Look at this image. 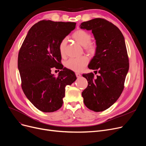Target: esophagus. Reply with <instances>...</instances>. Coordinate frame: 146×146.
Instances as JSON below:
<instances>
[{
	"label": "esophagus",
	"instance_id": "34e87169",
	"mask_svg": "<svg viewBox=\"0 0 146 146\" xmlns=\"http://www.w3.org/2000/svg\"><path fill=\"white\" fill-rule=\"evenodd\" d=\"M76 76L77 78H80L81 76V74L79 73H76Z\"/></svg>",
	"mask_w": 146,
	"mask_h": 146
}]
</instances>
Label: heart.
Returning <instances> with one entry per match:
<instances>
[{"label": "heart", "mask_w": 146, "mask_h": 146, "mask_svg": "<svg viewBox=\"0 0 146 146\" xmlns=\"http://www.w3.org/2000/svg\"><path fill=\"white\" fill-rule=\"evenodd\" d=\"M72 37L82 46H84L86 51L91 54H96L97 51V45L91 42L92 36L88 31L84 30H77L72 34ZM67 39L64 38L62 39L59 45V52L61 56L65 54V49ZM89 59L86 56H82L79 58H72L69 59L65 62V66L69 70L75 72H79L83 70L87 66Z\"/></svg>", "instance_id": "b5f03b06"}]
</instances>
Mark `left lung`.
I'll return each instance as SVG.
<instances>
[{
  "mask_svg": "<svg viewBox=\"0 0 146 146\" xmlns=\"http://www.w3.org/2000/svg\"><path fill=\"white\" fill-rule=\"evenodd\" d=\"M82 29L92 30L96 40L97 51L88 68L100 73L83 74L88 86L82 92L85 105L98 112L111 106L121 95L129 70V58L124 37L113 23L103 18L83 22Z\"/></svg>",
  "mask_w": 146,
  "mask_h": 146,
  "instance_id": "1",
  "label": "left lung"
}]
</instances>
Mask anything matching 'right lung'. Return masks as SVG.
I'll return each instance as SVG.
<instances>
[{"label": "right lung", "mask_w": 146, "mask_h": 146, "mask_svg": "<svg viewBox=\"0 0 146 146\" xmlns=\"http://www.w3.org/2000/svg\"><path fill=\"white\" fill-rule=\"evenodd\" d=\"M75 27V23L40 21L29 30L19 50L18 68L23 91L43 112L60 109L66 86L76 80L72 70L63 67L59 52L60 42ZM53 67L62 70L58 77L51 74Z\"/></svg>", "instance_id": "add662e5"}]
</instances>
